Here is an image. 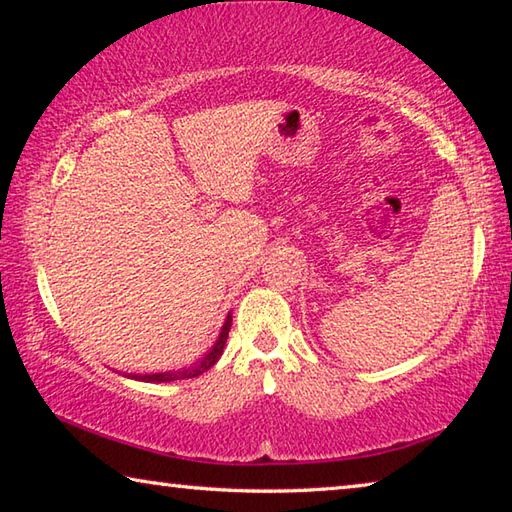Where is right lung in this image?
Wrapping results in <instances>:
<instances>
[{
  "mask_svg": "<svg viewBox=\"0 0 512 512\" xmlns=\"http://www.w3.org/2000/svg\"><path fill=\"white\" fill-rule=\"evenodd\" d=\"M230 325H232V314H228V318H225V323L221 327L219 332V339L214 341V345L210 350H207L201 359H198L196 363H192V366L187 368H180V370H167V372H146V375H135V372H128V377L131 379H137V381H146V384H164V381H176V379H192V377H198L203 375V372L210 370L216 361H219V357L223 354V348H225V341H228V332H230Z\"/></svg>",
  "mask_w": 512,
  "mask_h": 512,
  "instance_id": "add662e5",
  "label": "right lung"
}]
</instances>
